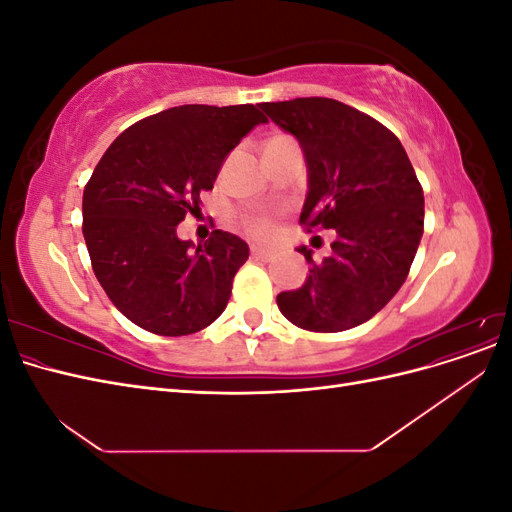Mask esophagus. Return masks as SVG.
Instances as JSON below:
<instances>
[{
	"label": "esophagus",
	"mask_w": 512,
	"mask_h": 512,
	"mask_svg": "<svg viewBox=\"0 0 512 512\" xmlns=\"http://www.w3.org/2000/svg\"><path fill=\"white\" fill-rule=\"evenodd\" d=\"M252 258H256V260H262V262H267V260H271L273 258V252H269V250H262V247H252Z\"/></svg>",
	"instance_id": "1"
}]
</instances>
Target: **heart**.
Instances as JSON below:
<instances>
[{"mask_svg":"<svg viewBox=\"0 0 512 512\" xmlns=\"http://www.w3.org/2000/svg\"><path fill=\"white\" fill-rule=\"evenodd\" d=\"M243 226L250 235L258 239H267L273 232V222L267 218V215H247L243 220Z\"/></svg>","mask_w":512,"mask_h":512,"instance_id":"obj_1","label":"heart"}]
</instances>
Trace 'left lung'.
<instances>
[{
  "label": "left lung",
  "instance_id": "1",
  "mask_svg": "<svg viewBox=\"0 0 512 512\" xmlns=\"http://www.w3.org/2000/svg\"><path fill=\"white\" fill-rule=\"evenodd\" d=\"M297 138L307 166L301 224L335 230L301 288L277 294L299 329L337 333L374 318L406 282L423 237L425 196L406 149L382 123L331 98L260 104Z\"/></svg>",
  "mask_w": 512,
  "mask_h": 512
}]
</instances>
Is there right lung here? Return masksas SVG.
Wrapping results in <instances>:
<instances>
[{"label": "right lung", "mask_w": 512, "mask_h": 512, "mask_svg": "<svg viewBox=\"0 0 512 512\" xmlns=\"http://www.w3.org/2000/svg\"><path fill=\"white\" fill-rule=\"evenodd\" d=\"M265 121L254 104L175 106L121 132L94 168L83 192L91 267L141 329L190 335L226 309L250 247L224 230L196 247L177 226L213 190L230 151Z\"/></svg>", "instance_id": "right-lung-1"}]
</instances>
